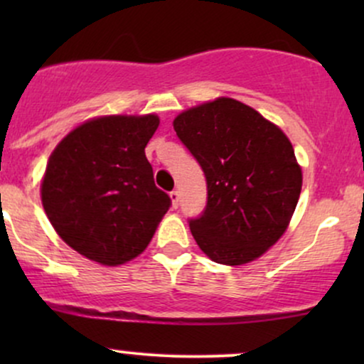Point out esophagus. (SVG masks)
<instances>
[{
	"label": "esophagus",
	"instance_id": "1",
	"mask_svg": "<svg viewBox=\"0 0 364 364\" xmlns=\"http://www.w3.org/2000/svg\"><path fill=\"white\" fill-rule=\"evenodd\" d=\"M169 196H171V202H173V208H178V205H179V191L173 190L169 193Z\"/></svg>",
	"mask_w": 364,
	"mask_h": 364
}]
</instances>
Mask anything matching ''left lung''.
<instances>
[{"label": "left lung", "mask_w": 364, "mask_h": 364, "mask_svg": "<svg viewBox=\"0 0 364 364\" xmlns=\"http://www.w3.org/2000/svg\"><path fill=\"white\" fill-rule=\"evenodd\" d=\"M173 124L207 179V205L188 220L196 245L223 265L258 258L284 235L301 193L289 139L229 97L191 107Z\"/></svg>", "instance_id": "left-lung-1"}]
</instances>
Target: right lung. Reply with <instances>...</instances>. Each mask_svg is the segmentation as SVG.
I'll use <instances>...</instances> for the list:
<instances>
[{"label":"right lung","mask_w":364,"mask_h":364,"mask_svg":"<svg viewBox=\"0 0 364 364\" xmlns=\"http://www.w3.org/2000/svg\"><path fill=\"white\" fill-rule=\"evenodd\" d=\"M159 118L85 121L54 149L41 186L49 223L89 260L116 267L147 248L171 207L154 183L145 147Z\"/></svg>","instance_id":"1"}]
</instances>
